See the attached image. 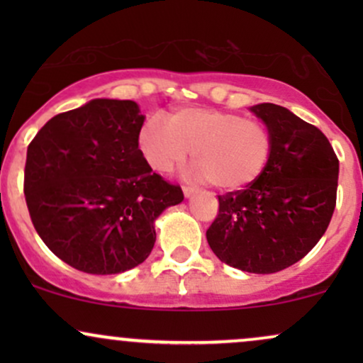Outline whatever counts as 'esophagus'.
<instances>
[{"label": "esophagus", "instance_id": "esophagus-1", "mask_svg": "<svg viewBox=\"0 0 363 363\" xmlns=\"http://www.w3.org/2000/svg\"><path fill=\"white\" fill-rule=\"evenodd\" d=\"M182 191H184V196H186V198H191V196L198 193V189H194V187H189V186H184V187H182Z\"/></svg>", "mask_w": 363, "mask_h": 363}]
</instances>
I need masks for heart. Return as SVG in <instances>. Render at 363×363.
<instances>
[{
  "instance_id": "heart-1",
  "label": "heart",
  "mask_w": 363,
  "mask_h": 363,
  "mask_svg": "<svg viewBox=\"0 0 363 363\" xmlns=\"http://www.w3.org/2000/svg\"><path fill=\"white\" fill-rule=\"evenodd\" d=\"M145 160L158 172H170L193 150V176L223 191H239L261 177L273 150L268 124L216 109H182L167 126L150 119L138 136Z\"/></svg>"
}]
</instances>
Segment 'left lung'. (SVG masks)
<instances>
[{"label":"left lung","mask_w":363,"mask_h":363,"mask_svg":"<svg viewBox=\"0 0 363 363\" xmlns=\"http://www.w3.org/2000/svg\"><path fill=\"white\" fill-rule=\"evenodd\" d=\"M251 111L272 131V157L257 181L218 196L206 239L225 264L268 274L301 261L324 235L340 162L323 131L285 107L257 104Z\"/></svg>","instance_id":"8db88e82"}]
</instances>
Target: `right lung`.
Returning a JSON list of instances; mask_svg holds the SVG:
<instances>
[{"mask_svg": "<svg viewBox=\"0 0 363 363\" xmlns=\"http://www.w3.org/2000/svg\"><path fill=\"white\" fill-rule=\"evenodd\" d=\"M138 104L95 99L61 112L27 148L23 193L37 234L90 274L135 268L155 244V220L184 199L138 148Z\"/></svg>", "mask_w": 363, "mask_h": 363, "instance_id": "right-lung-1", "label": "right lung"}]
</instances>
